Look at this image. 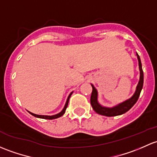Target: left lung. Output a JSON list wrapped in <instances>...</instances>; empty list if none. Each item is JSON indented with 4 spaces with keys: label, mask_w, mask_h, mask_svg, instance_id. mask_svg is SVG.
<instances>
[{
    "label": "left lung",
    "mask_w": 157,
    "mask_h": 157,
    "mask_svg": "<svg viewBox=\"0 0 157 157\" xmlns=\"http://www.w3.org/2000/svg\"><path fill=\"white\" fill-rule=\"evenodd\" d=\"M137 56H138V65H139L140 69V80L138 86H137L136 91H135L134 95L130 99L127 100L126 101L123 102V103L120 104V105H119L116 107H113L112 108H104V107L101 106L98 103V101H97V95H97V91L95 87L92 85V92L91 98H90V103H91L93 110L97 113L106 117L118 116V115L123 114V113H125L128 110H129L130 109L134 106L135 104L136 103L140 96V93H141V90H142L143 83H144V73H143L141 59H140L139 56L138 54H137Z\"/></svg>",
    "instance_id": "obj_1"
}]
</instances>
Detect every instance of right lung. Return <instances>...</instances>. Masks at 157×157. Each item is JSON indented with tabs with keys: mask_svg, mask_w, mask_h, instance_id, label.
<instances>
[{
	"mask_svg": "<svg viewBox=\"0 0 157 157\" xmlns=\"http://www.w3.org/2000/svg\"><path fill=\"white\" fill-rule=\"evenodd\" d=\"M72 92L69 95V96L67 97V101H66V104L65 105V108H64L63 110H62V111L60 112L59 113H58V114H56V115H53V116H44V115H37V114H34V113H31V112H29V113H31V115H33L34 117H38V118H41V119H45V120H53V119H56V118H59L60 117H62V115L64 114V113H65V110H66V108H67V105H68V101H69V98H70Z\"/></svg>",
	"mask_w": 157,
	"mask_h": 157,
	"instance_id": "obj_1",
	"label": "right lung"
}]
</instances>
